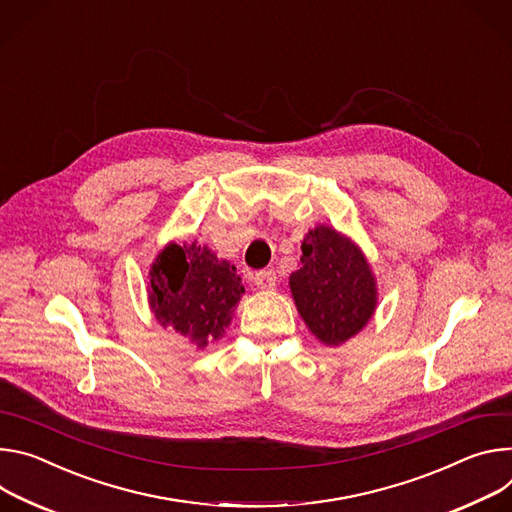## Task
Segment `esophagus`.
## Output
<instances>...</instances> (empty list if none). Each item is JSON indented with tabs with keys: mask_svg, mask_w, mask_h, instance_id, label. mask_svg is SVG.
<instances>
[{
	"mask_svg": "<svg viewBox=\"0 0 512 512\" xmlns=\"http://www.w3.org/2000/svg\"><path fill=\"white\" fill-rule=\"evenodd\" d=\"M254 282H256V287L262 289V291L274 289L276 274H274V270H260V272L254 274Z\"/></svg>",
	"mask_w": 512,
	"mask_h": 512,
	"instance_id": "esophagus-1",
	"label": "esophagus"
}]
</instances>
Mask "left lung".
Masks as SVG:
<instances>
[{"label": "left lung", "instance_id": "1", "mask_svg": "<svg viewBox=\"0 0 512 512\" xmlns=\"http://www.w3.org/2000/svg\"><path fill=\"white\" fill-rule=\"evenodd\" d=\"M301 250L289 278L297 311L321 344L342 346L374 315L376 278L362 250L333 227L309 230Z\"/></svg>", "mask_w": 512, "mask_h": 512}]
</instances>
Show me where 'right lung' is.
<instances>
[{
  "label": "right lung",
  "mask_w": 512,
  "mask_h": 512,
  "mask_svg": "<svg viewBox=\"0 0 512 512\" xmlns=\"http://www.w3.org/2000/svg\"><path fill=\"white\" fill-rule=\"evenodd\" d=\"M242 295L236 266L197 242L168 244L150 268V309L162 327H173L197 348L225 333Z\"/></svg>",
  "instance_id": "right-lung-1"
}]
</instances>
